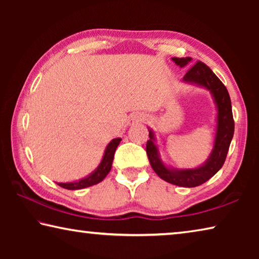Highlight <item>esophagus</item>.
<instances>
[{
	"mask_svg": "<svg viewBox=\"0 0 259 259\" xmlns=\"http://www.w3.org/2000/svg\"><path fill=\"white\" fill-rule=\"evenodd\" d=\"M145 120V115L144 114H140V113H136L133 114L130 117V123L134 124V123H138V122H143Z\"/></svg>",
	"mask_w": 259,
	"mask_h": 259,
	"instance_id": "esophagus-1",
	"label": "esophagus"
}]
</instances>
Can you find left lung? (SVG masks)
<instances>
[{"label": "left lung", "mask_w": 259, "mask_h": 259, "mask_svg": "<svg viewBox=\"0 0 259 259\" xmlns=\"http://www.w3.org/2000/svg\"><path fill=\"white\" fill-rule=\"evenodd\" d=\"M172 60L178 66L184 67L190 63L192 58L191 57H186V58L174 57ZM184 81L196 83V84L207 88L211 91L214 102L217 104V131L211 154L207 162L199 168L183 170L166 168L157 154L156 146L154 145V135L152 130H150V134H148L150 140H147L146 143V153L153 170L163 181L182 187H195L209 181L224 164L231 140L233 138L234 120L229 91L216 76V74L204 63L200 60L196 61L184 75Z\"/></svg>", "instance_id": "8db88e82"}]
</instances>
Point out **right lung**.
<instances>
[{"label": "right lung", "mask_w": 259, "mask_h": 259, "mask_svg": "<svg viewBox=\"0 0 259 259\" xmlns=\"http://www.w3.org/2000/svg\"><path fill=\"white\" fill-rule=\"evenodd\" d=\"M120 142H121V138H116V139H113L112 142L108 144L99 166L88 177L80 179L78 182L57 183V184H58L60 187L66 188V190H81V188L93 186V185H96V184L100 183L105 177L107 176V174L109 172V170H111V168H112L114 153H115L116 147L119 146Z\"/></svg>", "instance_id": "add662e5"}]
</instances>
